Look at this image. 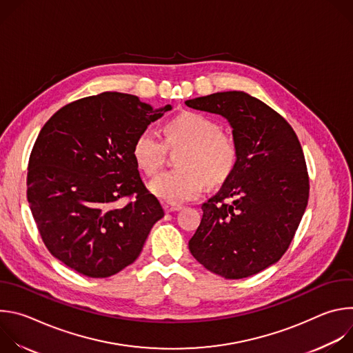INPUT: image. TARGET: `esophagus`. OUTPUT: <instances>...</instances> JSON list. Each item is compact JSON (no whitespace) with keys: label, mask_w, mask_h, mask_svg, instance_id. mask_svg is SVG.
Segmentation results:
<instances>
[{"label":"esophagus","mask_w":353,"mask_h":353,"mask_svg":"<svg viewBox=\"0 0 353 353\" xmlns=\"http://www.w3.org/2000/svg\"><path fill=\"white\" fill-rule=\"evenodd\" d=\"M163 208H165V211L169 214V212L180 211V210H181V205H179V204H172V203H165V204H163Z\"/></svg>","instance_id":"esophagus-1"}]
</instances>
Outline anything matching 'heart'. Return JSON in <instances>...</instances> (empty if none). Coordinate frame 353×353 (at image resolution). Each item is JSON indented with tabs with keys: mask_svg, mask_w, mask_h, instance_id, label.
Wrapping results in <instances>:
<instances>
[{
	"mask_svg": "<svg viewBox=\"0 0 353 353\" xmlns=\"http://www.w3.org/2000/svg\"><path fill=\"white\" fill-rule=\"evenodd\" d=\"M169 143L184 142L187 148L179 159L181 168L165 172L149 183L157 196L168 203H184L203 192L207 180L211 184L223 181L237 161L234 139L221 132L216 120L203 113L187 112L172 119L166 127ZM132 157L137 166L146 174H157L163 166L166 143L159 132L143 128L134 141Z\"/></svg>",
	"mask_w": 353,
	"mask_h": 353,
	"instance_id": "obj_1",
	"label": "heart"
}]
</instances>
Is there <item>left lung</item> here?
Segmentation results:
<instances>
[{
	"label": "left lung",
	"mask_w": 353,
	"mask_h": 353,
	"mask_svg": "<svg viewBox=\"0 0 353 353\" xmlns=\"http://www.w3.org/2000/svg\"><path fill=\"white\" fill-rule=\"evenodd\" d=\"M191 109L225 117L237 161L203 208L188 241L192 257L226 279L264 271L285 254L309 201L303 149L289 123L245 92L190 99Z\"/></svg>",
	"instance_id": "8db88e82"
}]
</instances>
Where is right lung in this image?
Masks as SVG:
<instances>
[{
	"mask_svg": "<svg viewBox=\"0 0 353 353\" xmlns=\"http://www.w3.org/2000/svg\"><path fill=\"white\" fill-rule=\"evenodd\" d=\"M169 110L103 92L68 103L43 125L29 158L28 203L46 247L71 270L89 278L120 272L163 218L132 145Z\"/></svg>",
	"mask_w": 353,
	"mask_h": 353,
	"instance_id": "right-lung-1",
	"label": "right lung"
}]
</instances>
